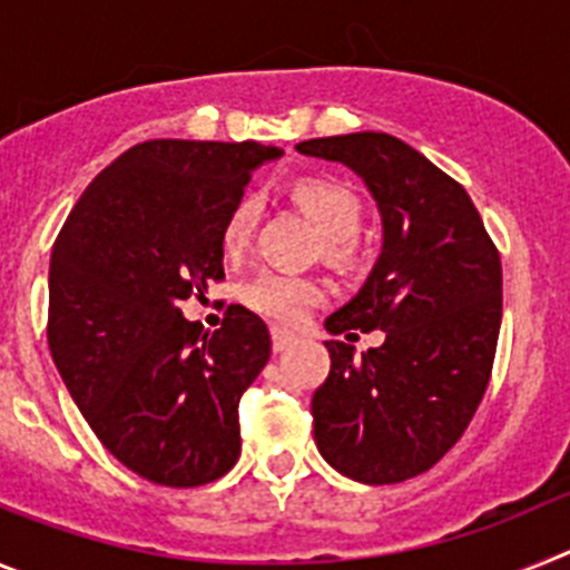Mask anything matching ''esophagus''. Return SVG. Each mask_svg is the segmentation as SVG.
I'll return each mask as SVG.
<instances>
[{"label": "esophagus", "mask_w": 570, "mask_h": 570, "mask_svg": "<svg viewBox=\"0 0 570 570\" xmlns=\"http://www.w3.org/2000/svg\"><path fill=\"white\" fill-rule=\"evenodd\" d=\"M271 342H274L276 354H282V351H288V347L294 345L296 334H294V331L279 328V325H274V328H271Z\"/></svg>", "instance_id": "esophagus-1"}]
</instances>
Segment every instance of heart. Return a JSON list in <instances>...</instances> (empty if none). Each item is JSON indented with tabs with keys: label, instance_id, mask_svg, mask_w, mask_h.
Segmentation results:
<instances>
[{
	"label": "heart",
	"instance_id": "heart-1",
	"mask_svg": "<svg viewBox=\"0 0 570 570\" xmlns=\"http://www.w3.org/2000/svg\"><path fill=\"white\" fill-rule=\"evenodd\" d=\"M294 203L311 216V223L328 239L325 254L334 262L354 256V236L360 234L362 205L351 188L331 179H299L291 188ZM259 223V199L254 194L239 196L225 214L219 228V245L225 256H242L254 239ZM242 302L265 320L294 325L311 314L322 302V285L308 276L285 274V271H262L239 291Z\"/></svg>",
	"mask_w": 570,
	"mask_h": 570
}]
</instances>
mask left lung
Instances as JSON below:
<instances>
[{
    "instance_id": "left-lung-1",
    "label": "left lung",
    "mask_w": 570,
    "mask_h": 570,
    "mask_svg": "<svg viewBox=\"0 0 570 570\" xmlns=\"http://www.w3.org/2000/svg\"><path fill=\"white\" fill-rule=\"evenodd\" d=\"M296 150L354 170L382 216L374 271L325 328H380L385 342L360 360L325 342L331 374L311 400L316 448L356 482H405L456 445L485 394L502 322L500 250L465 188L396 136L362 130Z\"/></svg>"
}]
</instances>
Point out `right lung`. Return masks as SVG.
Masks as SVG:
<instances>
[{
  "mask_svg": "<svg viewBox=\"0 0 570 570\" xmlns=\"http://www.w3.org/2000/svg\"><path fill=\"white\" fill-rule=\"evenodd\" d=\"M279 156L259 142H139L85 188L53 242L50 356L99 442L156 485H205L239 460V400L271 334L242 305L208 334L179 302L225 279V214Z\"/></svg>",
  "mask_w": 570,
  "mask_h": 570,
  "instance_id": "1",
  "label": "right lung"
}]
</instances>
